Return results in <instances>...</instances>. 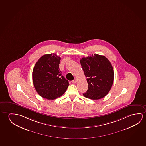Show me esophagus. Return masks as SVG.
<instances>
[{
  "label": "esophagus",
  "instance_id": "obj_1",
  "mask_svg": "<svg viewBox=\"0 0 146 146\" xmlns=\"http://www.w3.org/2000/svg\"><path fill=\"white\" fill-rule=\"evenodd\" d=\"M72 82L73 83H76L77 82V80L76 79H74L73 80H72Z\"/></svg>",
  "mask_w": 146,
  "mask_h": 146
}]
</instances>
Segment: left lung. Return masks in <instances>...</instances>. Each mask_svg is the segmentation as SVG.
Listing matches in <instances>:
<instances>
[{
	"label": "left lung",
	"mask_w": 146,
	"mask_h": 146,
	"mask_svg": "<svg viewBox=\"0 0 146 146\" xmlns=\"http://www.w3.org/2000/svg\"><path fill=\"white\" fill-rule=\"evenodd\" d=\"M80 62L88 86L83 96L92 100L105 97L114 81V72L110 61L104 56L94 54L82 58Z\"/></svg>",
	"instance_id": "obj_1"
}]
</instances>
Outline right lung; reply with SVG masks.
<instances>
[{
	"label": "right lung",
	"instance_id": "obj_1",
	"mask_svg": "<svg viewBox=\"0 0 146 146\" xmlns=\"http://www.w3.org/2000/svg\"><path fill=\"white\" fill-rule=\"evenodd\" d=\"M61 58L56 54H47L36 62L32 72L34 86L41 97L54 100L61 97L67 89L69 81L62 76L59 69Z\"/></svg>",
	"mask_w": 146,
	"mask_h": 146
}]
</instances>
